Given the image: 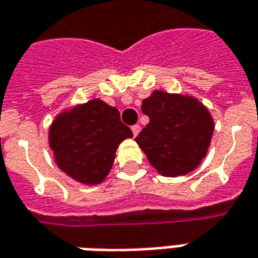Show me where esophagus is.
<instances>
[{"label":"esophagus","instance_id":"obj_1","mask_svg":"<svg viewBox=\"0 0 258 258\" xmlns=\"http://www.w3.org/2000/svg\"><path fill=\"white\" fill-rule=\"evenodd\" d=\"M140 130H141V127H140L138 124H136V125H133V127H131V131H133V136H134V137L138 136V134H140Z\"/></svg>","mask_w":258,"mask_h":258}]
</instances>
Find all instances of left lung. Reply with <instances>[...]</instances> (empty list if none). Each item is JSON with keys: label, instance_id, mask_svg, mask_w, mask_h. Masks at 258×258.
<instances>
[{"label": "left lung", "instance_id": "8db88e82", "mask_svg": "<svg viewBox=\"0 0 258 258\" xmlns=\"http://www.w3.org/2000/svg\"><path fill=\"white\" fill-rule=\"evenodd\" d=\"M141 110L150 122L136 141L157 172L175 178L201 165L215 130L208 107L189 94L155 90Z\"/></svg>", "mask_w": 258, "mask_h": 258}]
</instances>
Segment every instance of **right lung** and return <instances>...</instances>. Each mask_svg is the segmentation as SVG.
Returning <instances> with one entry per match:
<instances>
[{
	"mask_svg": "<svg viewBox=\"0 0 258 258\" xmlns=\"http://www.w3.org/2000/svg\"><path fill=\"white\" fill-rule=\"evenodd\" d=\"M131 137L115 107L93 99L60 111L48 138L59 169L79 183L94 186L106 179L118 145Z\"/></svg>",
	"mask_w": 258,
	"mask_h": 258,
	"instance_id": "1",
	"label": "right lung"
}]
</instances>
